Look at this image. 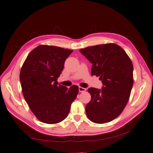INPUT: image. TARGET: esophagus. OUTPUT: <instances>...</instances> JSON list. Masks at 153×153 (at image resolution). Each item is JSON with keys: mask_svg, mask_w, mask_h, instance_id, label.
Segmentation results:
<instances>
[{"mask_svg": "<svg viewBox=\"0 0 153 153\" xmlns=\"http://www.w3.org/2000/svg\"><path fill=\"white\" fill-rule=\"evenodd\" d=\"M86 91V89L85 88H83V87H79V92H85Z\"/></svg>", "mask_w": 153, "mask_h": 153, "instance_id": "esophagus-1", "label": "esophagus"}]
</instances>
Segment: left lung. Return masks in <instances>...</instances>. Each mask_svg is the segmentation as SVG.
<instances>
[{
  "label": "left lung",
  "mask_w": 153,
  "mask_h": 153,
  "mask_svg": "<svg viewBox=\"0 0 153 153\" xmlns=\"http://www.w3.org/2000/svg\"><path fill=\"white\" fill-rule=\"evenodd\" d=\"M93 64L91 75L99 77L101 90L90 87L91 99L85 107L87 118L96 123L116 118L128 103L134 84L133 64L123 48L115 43L88 47L79 50Z\"/></svg>",
  "instance_id": "1"
}]
</instances>
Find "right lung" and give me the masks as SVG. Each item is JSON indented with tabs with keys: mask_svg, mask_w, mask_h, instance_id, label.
<instances>
[{
	"mask_svg": "<svg viewBox=\"0 0 153 153\" xmlns=\"http://www.w3.org/2000/svg\"><path fill=\"white\" fill-rule=\"evenodd\" d=\"M72 51L41 45L30 52L22 65L19 79L23 95L41 122L54 124L64 120L78 94V86L68 89L57 82Z\"/></svg>",
	"mask_w": 153,
	"mask_h": 153,
	"instance_id": "right-lung-1",
	"label": "right lung"
}]
</instances>
